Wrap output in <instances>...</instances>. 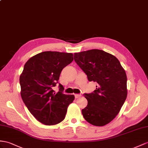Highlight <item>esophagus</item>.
Wrapping results in <instances>:
<instances>
[{"instance_id": "1", "label": "esophagus", "mask_w": 148, "mask_h": 148, "mask_svg": "<svg viewBox=\"0 0 148 148\" xmlns=\"http://www.w3.org/2000/svg\"><path fill=\"white\" fill-rule=\"evenodd\" d=\"M74 96H75V98H76V99H77V98L80 97L81 96V94H75Z\"/></svg>"}]
</instances>
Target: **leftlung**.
<instances>
[{"instance_id": "1", "label": "left lung", "mask_w": 148, "mask_h": 148, "mask_svg": "<svg viewBox=\"0 0 148 148\" xmlns=\"http://www.w3.org/2000/svg\"><path fill=\"white\" fill-rule=\"evenodd\" d=\"M74 57L88 81L97 83L92 92L84 94L88 105L82 110L83 117L94 126H104L114 119L126 101V72L115 56L99 49L74 53Z\"/></svg>"}]
</instances>
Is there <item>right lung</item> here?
<instances>
[{"instance_id":"1","label":"right lung","mask_w":148,"mask_h":148,"mask_svg":"<svg viewBox=\"0 0 148 148\" xmlns=\"http://www.w3.org/2000/svg\"><path fill=\"white\" fill-rule=\"evenodd\" d=\"M74 60L72 53L45 51L30 58L20 76L21 97L35 118L45 125H54L65 118L67 107L74 95L64 94L59 84V92L53 88L59 84L60 73Z\"/></svg>"}]
</instances>
